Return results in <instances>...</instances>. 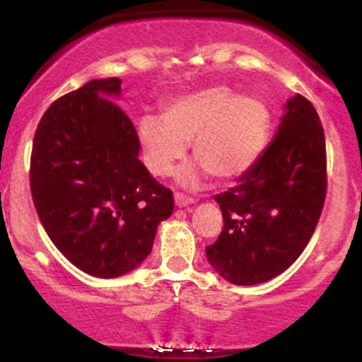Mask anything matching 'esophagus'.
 <instances>
[{"label": "esophagus", "mask_w": 362, "mask_h": 362, "mask_svg": "<svg viewBox=\"0 0 362 362\" xmlns=\"http://www.w3.org/2000/svg\"><path fill=\"white\" fill-rule=\"evenodd\" d=\"M194 202H195L194 199L189 197V195H185V194H182V192H175V204L178 207L190 206V204H194Z\"/></svg>", "instance_id": "esophagus-1"}]
</instances>
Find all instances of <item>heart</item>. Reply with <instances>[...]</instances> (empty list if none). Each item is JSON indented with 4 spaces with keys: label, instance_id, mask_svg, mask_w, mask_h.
Here are the masks:
<instances>
[{
    "label": "heart",
    "instance_id": "obj_1",
    "mask_svg": "<svg viewBox=\"0 0 362 362\" xmlns=\"http://www.w3.org/2000/svg\"><path fill=\"white\" fill-rule=\"evenodd\" d=\"M271 131V112L260 98L235 95L226 86H207L180 95L163 105L161 117L143 115L136 136L143 161L155 177L172 173L192 143L202 172L219 180H235L253 167ZM180 178L192 184L197 170L185 168Z\"/></svg>",
    "mask_w": 362,
    "mask_h": 362
}]
</instances>
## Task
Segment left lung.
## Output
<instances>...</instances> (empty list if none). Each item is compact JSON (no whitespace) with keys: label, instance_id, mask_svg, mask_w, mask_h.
I'll list each match as a JSON object with an SVG mask.
<instances>
[{"label":"left lung","instance_id":"left-lung-1","mask_svg":"<svg viewBox=\"0 0 362 362\" xmlns=\"http://www.w3.org/2000/svg\"><path fill=\"white\" fill-rule=\"evenodd\" d=\"M325 195V134L313 103L298 93L253 167L238 185L214 197L223 230L206 247L207 260L219 276L238 286L279 276L308 245Z\"/></svg>","mask_w":362,"mask_h":362}]
</instances>
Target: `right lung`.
<instances>
[{
	"mask_svg": "<svg viewBox=\"0 0 362 362\" xmlns=\"http://www.w3.org/2000/svg\"><path fill=\"white\" fill-rule=\"evenodd\" d=\"M119 78L91 80L51 103L37 126L30 192L49 238L90 276H122L149 255L172 190L138 158L136 127L109 95Z\"/></svg>",
	"mask_w": 362,
	"mask_h": 362,
	"instance_id": "add662e5",
	"label": "right lung"
}]
</instances>
